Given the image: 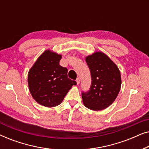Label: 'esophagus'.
Listing matches in <instances>:
<instances>
[{"label": "esophagus", "instance_id": "1", "mask_svg": "<svg viewBox=\"0 0 149 149\" xmlns=\"http://www.w3.org/2000/svg\"><path fill=\"white\" fill-rule=\"evenodd\" d=\"M76 81H77V85H79V83H80V79H79V78H77V79H76Z\"/></svg>", "mask_w": 149, "mask_h": 149}]
</instances>
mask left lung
<instances>
[{
	"label": "left lung",
	"instance_id": "1",
	"mask_svg": "<svg viewBox=\"0 0 149 149\" xmlns=\"http://www.w3.org/2000/svg\"><path fill=\"white\" fill-rule=\"evenodd\" d=\"M91 72V85L87 92L82 93L85 107L101 111L111 106L121 89L119 69L105 54L97 52L85 58Z\"/></svg>",
	"mask_w": 149,
	"mask_h": 149
}]
</instances>
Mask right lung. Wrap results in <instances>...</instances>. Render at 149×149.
Segmentation results:
<instances>
[{
	"label": "right lung",
	"mask_w": 149,
	"mask_h": 149,
	"mask_svg": "<svg viewBox=\"0 0 149 149\" xmlns=\"http://www.w3.org/2000/svg\"><path fill=\"white\" fill-rule=\"evenodd\" d=\"M62 55L49 49L38 57L28 75L30 92L36 102L46 107L62 103L72 85H77L68 77V69L60 65Z\"/></svg>",
	"instance_id": "1"
}]
</instances>
